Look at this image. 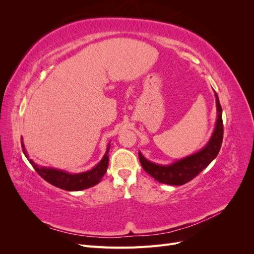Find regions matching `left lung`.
Here are the masks:
<instances>
[{
    "mask_svg": "<svg viewBox=\"0 0 254 254\" xmlns=\"http://www.w3.org/2000/svg\"><path fill=\"white\" fill-rule=\"evenodd\" d=\"M215 96H216L218 112L216 127H215L211 140L205 147L195 155L177 161L176 163L167 166L151 163L142 156L141 152H139L140 163L146 173L161 183L170 184V186H182V184H186L194 179L217 157L221 147L222 137H224V123H222V109L216 93H215Z\"/></svg>",
    "mask_w": 254,
    "mask_h": 254,
    "instance_id": "8db88e82",
    "label": "left lung"
}]
</instances>
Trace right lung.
Listing matches in <instances>:
<instances>
[{
	"label": "right lung",
	"mask_w": 254,
	"mask_h": 254,
	"mask_svg": "<svg viewBox=\"0 0 254 254\" xmlns=\"http://www.w3.org/2000/svg\"><path fill=\"white\" fill-rule=\"evenodd\" d=\"M109 149L110 144L108 145V147H107L106 153L101 162H99L93 170L81 174L72 175L59 170H54V168L39 167L37 166L32 160H29V162L33 165L38 175L45 181L52 184V186L65 190H80L93 187L102 180L109 164ZM24 152V155L26 156V152Z\"/></svg>",
	"instance_id": "1"
}]
</instances>
